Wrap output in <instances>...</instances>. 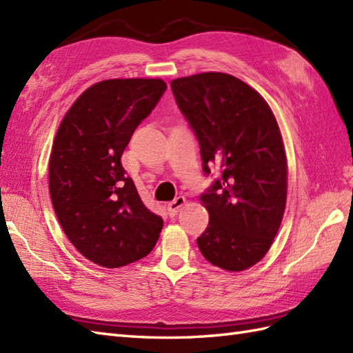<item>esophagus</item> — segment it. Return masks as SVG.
I'll return each instance as SVG.
<instances>
[{
  "label": "esophagus",
  "mask_w": 353,
  "mask_h": 353,
  "mask_svg": "<svg viewBox=\"0 0 353 353\" xmlns=\"http://www.w3.org/2000/svg\"><path fill=\"white\" fill-rule=\"evenodd\" d=\"M185 203H186V199H185L183 196H179V197H176L174 200L170 201V203L167 205V211H168V214H170L171 216H174V215L179 212V209H181Z\"/></svg>",
  "instance_id": "esophagus-1"
}]
</instances>
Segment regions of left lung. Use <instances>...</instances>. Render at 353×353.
I'll use <instances>...</instances> for the list:
<instances>
[{
  "label": "left lung",
  "mask_w": 353,
  "mask_h": 353,
  "mask_svg": "<svg viewBox=\"0 0 353 353\" xmlns=\"http://www.w3.org/2000/svg\"><path fill=\"white\" fill-rule=\"evenodd\" d=\"M171 89L200 145L205 174L220 172L200 196L209 212L201 254L229 272L265 256L287 203V156L267 101L239 79L201 72Z\"/></svg>",
  "instance_id": "obj_1"
}]
</instances>
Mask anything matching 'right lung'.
<instances>
[{
    "mask_svg": "<svg viewBox=\"0 0 353 353\" xmlns=\"http://www.w3.org/2000/svg\"><path fill=\"white\" fill-rule=\"evenodd\" d=\"M161 79H112L88 88L66 112L48 168L51 203L72 245L118 268L153 250L163 220L142 203L121 156L159 103Z\"/></svg>",
    "mask_w": 353,
    "mask_h": 353,
    "instance_id": "obj_1",
    "label": "right lung"
}]
</instances>
